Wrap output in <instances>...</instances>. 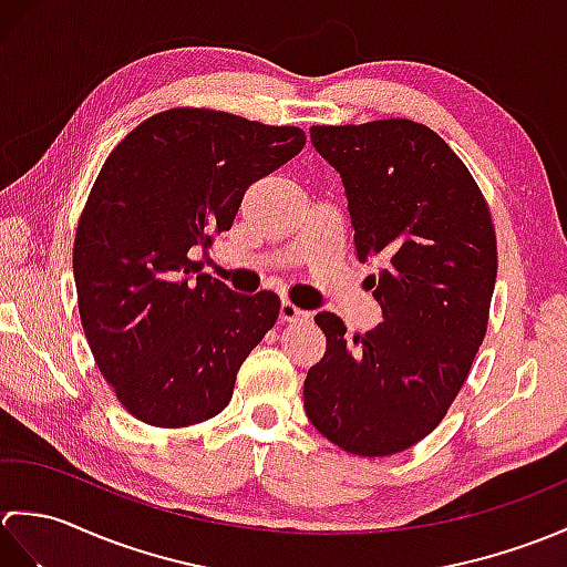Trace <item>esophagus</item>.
Masks as SVG:
<instances>
[{
  "label": "esophagus",
  "instance_id": "1",
  "mask_svg": "<svg viewBox=\"0 0 567 567\" xmlns=\"http://www.w3.org/2000/svg\"><path fill=\"white\" fill-rule=\"evenodd\" d=\"M280 319L282 321H307L309 319V311H305V309H299V307H295L292 302H285L280 305Z\"/></svg>",
  "mask_w": 567,
  "mask_h": 567
}]
</instances>
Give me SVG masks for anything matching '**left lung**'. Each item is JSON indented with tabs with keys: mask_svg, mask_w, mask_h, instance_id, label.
I'll return each instance as SVG.
<instances>
[{
	"mask_svg": "<svg viewBox=\"0 0 567 567\" xmlns=\"http://www.w3.org/2000/svg\"><path fill=\"white\" fill-rule=\"evenodd\" d=\"M341 173L360 262L382 319L346 339L315 321L327 353L305 380V409L323 439L363 457L394 455L436 429L467 380L489 321L497 236L475 177L436 131L412 118L311 126Z\"/></svg>",
	"mask_w": 567,
	"mask_h": 567,
	"instance_id": "left-lung-1",
	"label": "left lung"
}]
</instances>
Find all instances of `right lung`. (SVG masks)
<instances>
[{"label":"right lung","instance_id":"right-lung-1","mask_svg":"<svg viewBox=\"0 0 567 567\" xmlns=\"http://www.w3.org/2000/svg\"><path fill=\"white\" fill-rule=\"evenodd\" d=\"M305 143L299 126L175 106L104 161L72 248L78 309L102 378L143 424L192 426L231 402L280 297L231 292L189 252L228 231L246 189Z\"/></svg>","mask_w":567,"mask_h":567}]
</instances>
